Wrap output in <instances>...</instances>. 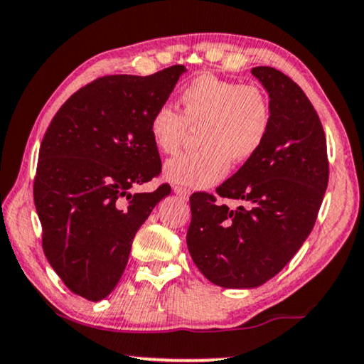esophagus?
Wrapping results in <instances>:
<instances>
[{
  "instance_id": "esophagus-1",
  "label": "esophagus",
  "mask_w": 364,
  "mask_h": 364,
  "mask_svg": "<svg viewBox=\"0 0 364 364\" xmlns=\"http://www.w3.org/2000/svg\"><path fill=\"white\" fill-rule=\"evenodd\" d=\"M175 193H176L180 198H188L189 193H191V191H189V189L184 188V186H175Z\"/></svg>"
}]
</instances>
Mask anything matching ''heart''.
<instances>
[{"instance_id": "1", "label": "heart", "mask_w": 364, "mask_h": 364, "mask_svg": "<svg viewBox=\"0 0 364 364\" xmlns=\"http://www.w3.org/2000/svg\"><path fill=\"white\" fill-rule=\"evenodd\" d=\"M183 115L171 105H158L148 122L153 145L175 155L189 129H199L201 150L173 158L165 178L186 188H209L228 175L234 161H247L260 151L272 125V107L262 89L203 74L180 95Z\"/></svg>"}]
</instances>
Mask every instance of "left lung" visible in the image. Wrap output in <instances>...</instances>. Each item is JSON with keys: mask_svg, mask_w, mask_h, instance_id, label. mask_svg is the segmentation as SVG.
<instances>
[{"mask_svg": "<svg viewBox=\"0 0 364 364\" xmlns=\"http://www.w3.org/2000/svg\"><path fill=\"white\" fill-rule=\"evenodd\" d=\"M252 74L269 92L272 125L257 155L209 193H194L186 242L209 282L254 289L277 275L309 237L328 184L325 132L309 97L290 77L260 65Z\"/></svg>", "mask_w": 364, "mask_h": 364, "instance_id": "obj_1", "label": "left lung"}]
</instances>
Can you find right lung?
Returning a JSON list of instances; mask_svg holds the SVG:
<instances>
[{"mask_svg": "<svg viewBox=\"0 0 364 364\" xmlns=\"http://www.w3.org/2000/svg\"><path fill=\"white\" fill-rule=\"evenodd\" d=\"M184 65L151 75H104L70 95L39 148L34 204L43 249L65 287L105 299L124 274L133 237L171 193L130 189L161 173L148 122L165 104Z\"/></svg>", "mask_w": 364, "mask_h": 364, "instance_id": "right-lung-1", "label": "right lung"}]
</instances>
